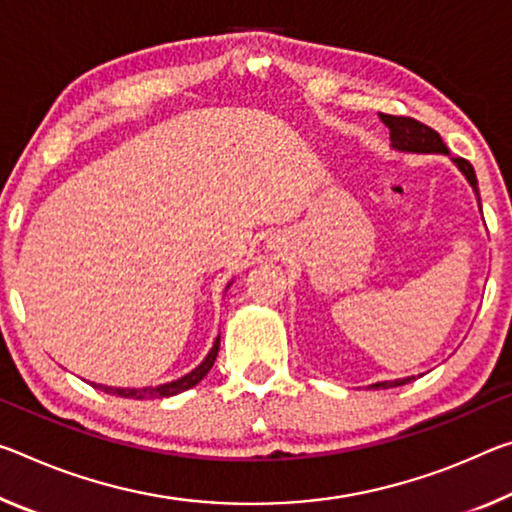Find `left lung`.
<instances>
[{
  "label": "left lung",
  "mask_w": 512,
  "mask_h": 512,
  "mask_svg": "<svg viewBox=\"0 0 512 512\" xmlns=\"http://www.w3.org/2000/svg\"><path fill=\"white\" fill-rule=\"evenodd\" d=\"M380 120L389 127V139H392V145L396 150H405V152H444L449 154L446 150V145L442 141V136L435 132L433 127H428L424 123H419V120L410 118V116H389V113H380ZM453 164H458V168L462 170V175L467 177L469 184H472V189L476 191V198H478V205H481V196H478V182H476V173H474V166L469 164L467 159L462 157H453ZM410 380H417L415 376L410 378H401V380H392V383H376L371 387H378V389H387V387H399L410 383Z\"/></svg>",
  "instance_id": "left-lung-1"
}]
</instances>
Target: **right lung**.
<instances>
[{"label": "right lung", "mask_w": 512, "mask_h": 512, "mask_svg": "<svg viewBox=\"0 0 512 512\" xmlns=\"http://www.w3.org/2000/svg\"><path fill=\"white\" fill-rule=\"evenodd\" d=\"M218 346H221V335L216 337V342H214L212 351H209L207 358L202 360L191 373H186V376L173 380V383L157 385V387H143V389H129V387L123 389V387H107V385H95V383H93V387L104 389V392L113 394V396H125V399H164V396H175V394H180V392H186V389L196 387L200 380L207 376L209 369H212L214 362H216Z\"/></svg>", "instance_id": "add662e5"}]
</instances>
